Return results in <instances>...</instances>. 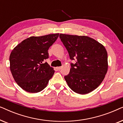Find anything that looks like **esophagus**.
<instances>
[{
	"mask_svg": "<svg viewBox=\"0 0 123 123\" xmlns=\"http://www.w3.org/2000/svg\"><path fill=\"white\" fill-rule=\"evenodd\" d=\"M56 69H58V70H60V69H62V67H56Z\"/></svg>",
	"mask_w": 123,
	"mask_h": 123,
	"instance_id": "1",
	"label": "esophagus"
}]
</instances>
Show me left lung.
Wrapping results in <instances>:
<instances>
[{
	"label": "left lung",
	"instance_id": "left-lung-1",
	"mask_svg": "<svg viewBox=\"0 0 123 123\" xmlns=\"http://www.w3.org/2000/svg\"><path fill=\"white\" fill-rule=\"evenodd\" d=\"M71 60L70 72L64 78L75 93L85 95L95 90L105 78L108 68L107 53L103 45L86 36L60 34Z\"/></svg>",
	"mask_w": 123,
	"mask_h": 123
}]
</instances>
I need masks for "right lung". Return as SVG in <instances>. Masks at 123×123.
<instances>
[{
  "label": "right lung",
  "mask_w": 123,
  "mask_h": 123,
  "mask_svg": "<svg viewBox=\"0 0 123 123\" xmlns=\"http://www.w3.org/2000/svg\"><path fill=\"white\" fill-rule=\"evenodd\" d=\"M59 33L31 36L15 47L9 56L10 69L15 81L23 90L37 93L47 86L55 70L45 60L48 50Z\"/></svg>",
  "instance_id": "1"
}]
</instances>
